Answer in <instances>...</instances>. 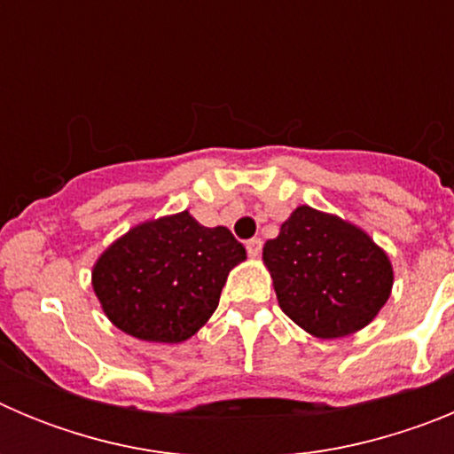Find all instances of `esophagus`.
<instances>
[{
    "label": "esophagus",
    "mask_w": 454,
    "mask_h": 454,
    "mask_svg": "<svg viewBox=\"0 0 454 454\" xmlns=\"http://www.w3.org/2000/svg\"><path fill=\"white\" fill-rule=\"evenodd\" d=\"M247 254L252 256V259H256V256L262 254V247H263V240L262 239H250L247 240Z\"/></svg>",
    "instance_id": "1"
}]
</instances>
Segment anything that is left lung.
<instances>
[{"label":"left lung","mask_w":454,"mask_h":454,"mask_svg":"<svg viewBox=\"0 0 454 454\" xmlns=\"http://www.w3.org/2000/svg\"><path fill=\"white\" fill-rule=\"evenodd\" d=\"M263 263L284 314L318 339L355 334L391 295L387 252L356 224L307 204L266 240Z\"/></svg>","instance_id":"obj_1"}]
</instances>
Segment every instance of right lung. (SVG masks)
<instances>
[{
    "instance_id": "right-lung-1",
    "label": "right lung",
    "mask_w": 454,
    "mask_h": 454,
    "mask_svg": "<svg viewBox=\"0 0 454 454\" xmlns=\"http://www.w3.org/2000/svg\"><path fill=\"white\" fill-rule=\"evenodd\" d=\"M246 247L227 227L188 211L147 220L114 240L92 266V288L118 330L152 343H182L211 318Z\"/></svg>"
}]
</instances>
